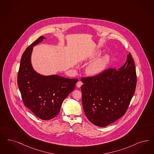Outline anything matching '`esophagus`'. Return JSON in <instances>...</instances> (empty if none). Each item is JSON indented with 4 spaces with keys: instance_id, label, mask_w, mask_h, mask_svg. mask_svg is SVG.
Here are the masks:
<instances>
[{
    "instance_id": "34e87169",
    "label": "esophagus",
    "mask_w": 154,
    "mask_h": 154,
    "mask_svg": "<svg viewBox=\"0 0 154 154\" xmlns=\"http://www.w3.org/2000/svg\"><path fill=\"white\" fill-rule=\"evenodd\" d=\"M83 84H82V82H81V81H79V82H77V84H76V86L78 87V88H80L82 85Z\"/></svg>"
}]
</instances>
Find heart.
Segmentation results:
<instances>
[{"instance_id":"1","label":"heart","mask_w":154,"mask_h":154,"mask_svg":"<svg viewBox=\"0 0 154 154\" xmlns=\"http://www.w3.org/2000/svg\"><path fill=\"white\" fill-rule=\"evenodd\" d=\"M101 54L100 52H97L91 56L89 60H93L96 58ZM110 61V57L108 55L105 54L101 56L99 58H97L91 63L89 64L86 69L87 74L91 76H96L103 70L105 68L106 65L109 63Z\"/></svg>"}]
</instances>
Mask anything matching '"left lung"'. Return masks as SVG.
<instances>
[{
    "label": "left lung",
    "instance_id": "left-lung-1",
    "mask_svg": "<svg viewBox=\"0 0 154 154\" xmlns=\"http://www.w3.org/2000/svg\"><path fill=\"white\" fill-rule=\"evenodd\" d=\"M81 81L86 116L97 126L109 125L125 115L135 91L136 69L131 53L118 70L109 68Z\"/></svg>",
    "mask_w": 154,
    "mask_h": 154
}]
</instances>
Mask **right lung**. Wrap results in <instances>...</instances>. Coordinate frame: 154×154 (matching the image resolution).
I'll use <instances>...</instances> for the list:
<instances>
[{
	"instance_id": "obj_1",
	"label": "right lung",
	"mask_w": 154,
	"mask_h": 154,
	"mask_svg": "<svg viewBox=\"0 0 154 154\" xmlns=\"http://www.w3.org/2000/svg\"><path fill=\"white\" fill-rule=\"evenodd\" d=\"M40 36L23 53L17 74V85L24 105L36 117L49 120L58 115L63 102L74 90L78 79L58 75H42L32 68L31 57L33 47L42 42Z\"/></svg>"
}]
</instances>
